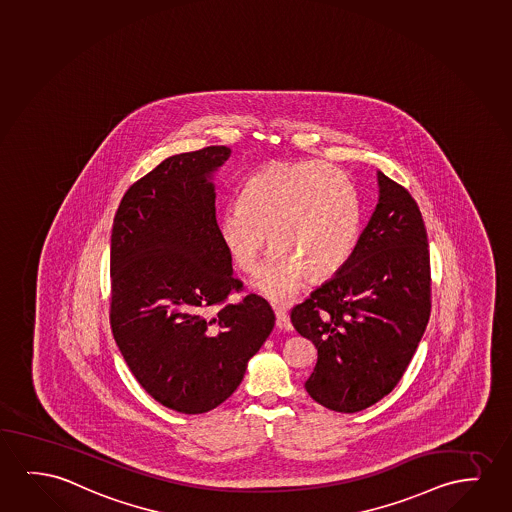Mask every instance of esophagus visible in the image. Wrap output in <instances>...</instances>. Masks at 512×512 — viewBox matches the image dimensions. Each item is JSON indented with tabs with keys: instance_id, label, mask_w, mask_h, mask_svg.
<instances>
[{
	"instance_id": "obj_1",
	"label": "esophagus",
	"mask_w": 512,
	"mask_h": 512,
	"mask_svg": "<svg viewBox=\"0 0 512 512\" xmlns=\"http://www.w3.org/2000/svg\"><path fill=\"white\" fill-rule=\"evenodd\" d=\"M275 315L276 327H278V329H282V331H292V322H290V317L287 315L285 310H282V308H278V306H276Z\"/></svg>"
}]
</instances>
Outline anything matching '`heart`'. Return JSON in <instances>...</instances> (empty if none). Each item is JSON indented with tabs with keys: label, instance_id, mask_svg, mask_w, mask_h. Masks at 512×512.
Masks as SVG:
<instances>
[{
	"label": "heart",
	"instance_id": "obj_1",
	"mask_svg": "<svg viewBox=\"0 0 512 512\" xmlns=\"http://www.w3.org/2000/svg\"><path fill=\"white\" fill-rule=\"evenodd\" d=\"M361 222L359 193L345 172L319 160L271 162L243 185L237 209L220 220V237L234 264L255 275L267 234L276 250L257 289L287 301L306 276L327 280L349 262Z\"/></svg>",
	"mask_w": 512,
	"mask_h": 512
}]
</instances>
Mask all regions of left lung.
Segmentation results:
<instances>
[{"label": "left lung", "mask_w": 512, "mask_h": 512, "mask_svg": "<svg viewBox=\"0 0 512 512\" xmlns=\"http://www.w3.org/2000/svg\"><path fill=\"white\" fill-rule=\"evenodd\" d=\"M380 199L349 262L290 312L313 341L317 364L304 387L322 407L354 414L400 382L431 312L423 215L407 188L378 172Z\"/></svg>", "instance_id": "left-lung-1"}]
</instances>
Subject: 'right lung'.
Instances as JSON below:
<instances>
[{
    "mask_svg": "<svg viewBox=\"0 0 512 512\" xmlns=\"http://www.w3.org/2000/svg\"><path fill=\"white\" fill-rule=\"evenodd\" d=\"M227 146L174 155L137 179L112 223V334L144 391L181 414H204L236 391L275 326L264 297L232 275L216 222L211 172Z\"/></svg>",
    "mask_w": 512,
    "mask_h": 512,
    "instance_id": "obj_1",
    "label": "right lung"
}]
</instances>
